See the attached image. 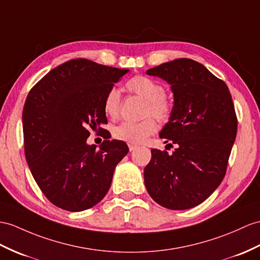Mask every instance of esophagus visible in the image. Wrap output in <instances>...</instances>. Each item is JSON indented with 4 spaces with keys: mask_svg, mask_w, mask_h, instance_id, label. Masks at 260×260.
Segmentation results:
<instances>
[{
    "mask_svg": "<svg viewBox=\"0 0 260 260\" xmlns=\"http://www.w3.org/2000/svg\"><path fill=\"white\" fill-rule=\"evenodd\" d=\"M137 149V145H134V144H129V150L132 152V151H135Z\"/></svg>",
    "mask_w": 260,
    "mask_h": 260,
    "instance_id": "34e87169",
    "label": "esophagus"
}]
</instances>
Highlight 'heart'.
Masks as SVG:
<instances>
[{
	"instance_id": "heart-1",
	"label": "heart",
	"mask_w": 260,
	"mask_h": 260,
	"mask_svg": "<svg viewBox=\"0 0 260 260\" xmlns=\"http://www.w3.org/2000/svg\"><path fill=\"white\" fill-rule=\"evenodd\" d=\"M130 92L147 100L145 115H152L160 121L169 119L172 105L166 96V89L160 82L147 76H136L125 84ZM104 111L108 117L116 119L120 111V92L116 88L107 92L104 100ZM157 124L154 119L147 118L140 122H122L115 129V137L130 144H140L154 135Z\"/></svg>"
}]
</instances>
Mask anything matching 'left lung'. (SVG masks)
Listing matches in <instances>:
<instances>
[{
	"instance_id": "8db88e82",
	"label": "left lung",
	"mask_w": 260,
	"mask_h": 260,
	"mask_svg": "<svg viewBox=\"0 0 260 260\" xmlns=\"http://www.w3.org/2000/svg\"><path fill=\"white\" fill-rule=\"evenodd\" d=\"M171 85L174 106L160 138L174 144L172 154L151 150L144 184L157 204L188 210L218 187L237 134L229 87L200 62L178 58L147 71Z\"/></svg>"
}]
</instances>
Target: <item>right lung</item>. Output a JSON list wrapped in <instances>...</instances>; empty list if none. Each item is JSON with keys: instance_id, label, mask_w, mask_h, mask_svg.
Listing matches in <instances>:
<instances>
[{"instance_id": "obj_1", "label": "right lung", "mask_w": 260, "mask_h": 260, "mask_svg": "<svg viewBox=\"0 0 260 260\" xmlns=\"http://www.w3.org/2000/svg\"><path fill=\"white\" fill-rule=\"evenodd\" d=\"M129 69L85 58L52 69L31 88L23 109L25 156L43 194L69 212L98 204L109 191L117 164L129 152L123 141L86 143L88 127L107 123L104 100Z\"/></svg>"}]
</instances>
